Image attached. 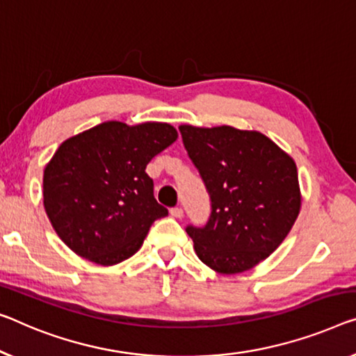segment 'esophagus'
Returning a JSON list of instances; mask_svg holds the SVG:
<instances>
[{
	"mask_svg": "<svg viewBox=\"0 0 356 356\" xmlns=\"http://www.w3.org/2000/svg\"><path fill=\"white\" fill-rule=\"evenodd\" d=\"M171 216L176 217V219H182V217H184V209L179 208V206H177V208H172L171 209Z\"/></svg>",
	"mask_w": 356,
	"mask_h": 356,
	"instance_id": "34e87169",
	"label": "esophagus"
}]
</instances>
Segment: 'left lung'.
<instances>
[{
	"instance_id": "1",
	"label": "left lung",
	"mask_w": 356,
	"mask_h": 356,
	"mask_svg": "<svg viewBox=\"0 0 356 356\" xmlns=\"http://www.w3.org/2000/svg\"><path fill=\"white\" fill-rule=\"evenodd\" d=\"M209 193L203 227L188 225L200 261L222 275L256 267L293 229L300 190L293 158L257 131L179 126Z\"/></svg>"
}]
</instances>
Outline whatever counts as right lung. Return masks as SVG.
<instances>
[{"instance_id":"add662e5","label":"right lung","mask_w":356,"mask_h":356,"mask_svg":"<svg viewBox=\"0 0 356 356\" xmlns=\"http://www.w3.org/2000/svg\"><path fill=\"white\" fill-rule=\"evenodd\" d=\"M176 139L168 123L107 121L63 142L42 177L46 214L60 240L99 265L134 256L153 222L168 216L145 168Z\"/></svg>"}]
</instances>
